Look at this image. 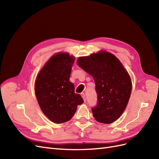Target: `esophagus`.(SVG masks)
Masks as SVG:
<instances>
[{
	"label": "esophagus",
	"instance_id": "obj_1",
	"mask_svg": "<svg viewBox=\"0 0 159 159\" xmlns=\"http://www.w3.org/2000/svg\"><path fill=\"white\" fill-rule=\"evenodd\" d=\"M81 97H82V98H83V99L84 101V102H85V94L84 93H82L81 94Z\"/></svg>",
	"mask_w": 159,
	"mask_h": 159
}]
</instances>
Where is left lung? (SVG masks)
<instances>
[{
    "instance_id": "left-lung-1",
    "label": "left lung",
    "mask_w": 159,
    "mask_h": 159,
    "mask_svg": "<svg viewBox=\"0 0 159 159\" xmlns=\"http://www.w3.org/2000/svg\"><path fill=\"white\" fill-rule=\"evenodd\" d=\"M77 63L95 81L98 102L92 108L94 118L102 123H113L124 112L131 96L128 71L116 56L105 50L79 57Z\"/></svg>"
}]
</instances>
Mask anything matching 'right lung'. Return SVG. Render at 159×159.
Instances as JSON below:
<instances>
[{
  "label": "right lung",
  "instance_id": "right-lung-1",
  "mask_svg": "<svg viewBox=\"0 0 159 159\" xmlns=\"http://www.w3.org/2000/svg\"><path fill=\"white\" fill-rule=\"evenodd\" d=\"M75 57L68 52H57L48 60L38 72L34 84L39 106L51 121L60 124L70 121L78 105L84 103L75 93L70 81Z\"/></svg>",
  "mask_w": 159,
  "mask_h": 159
}]
</instances>
